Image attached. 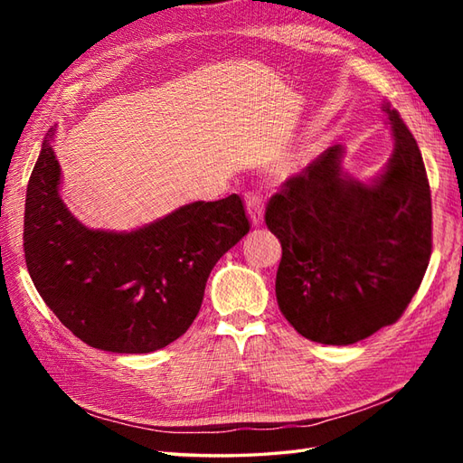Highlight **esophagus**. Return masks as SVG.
Instances as JSON below:
<instances>
[{"instance_id":"esophagus-1","label":"esophagus","mask_w":463,"mask_h":463,"mask_svg":"<svg viewBox=\"0 0 463 463\" xmlns=\"http://www.w3.org/2000/svg\"><path fill=\"white\" fill-rule=\"evenodd\" d=\"M247 213H249V219L254 226H259L264 221V203H262V196L259 193L247 194Z\"/></svg>"}]
</instances>
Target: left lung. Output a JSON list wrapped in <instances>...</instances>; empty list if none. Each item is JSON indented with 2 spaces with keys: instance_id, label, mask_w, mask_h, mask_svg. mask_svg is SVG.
<instances>
[{
  "instance_id": "8db88e82",
  "label": "left lung",
  "mask_w": 463,
  "mask_h": 463,
  "mask_svg": "<svg viewBox=\"0 0 463 463\" xmlns=\"http://www.w3.org/2000/svg\"><path fill=\"white\" fill-rule=\"evenodd\" d=\"M388 115L394 151L368 183L342 166L334 145L284 183L264 221L282 259L277 300L304 338L346 346L394 324L424 279L431 254V196L414 135Z\"/></svg>"
}]
</instances>
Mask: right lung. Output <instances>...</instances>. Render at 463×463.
I'll list each match as a JSON object with an SVG mask.
<instances>
[{
	"label": "right lung",
	"instance_id": "obj_1",
	"mask_svg": "<svg viewBox=\"0 0 463 463\" xmlns=\"http://www.w3.org/2000/svg\"><path fill=\"white\" fill-rule=\"evenodd\" d=\"M47 131L29 176L25 264L39 297L93 348L149 354L189 330L206 279L250 224L239 194L189 203L135 231H95L59 194L61 169Z\"/></svg>",
	"mask_w": 463,
	"mask_h": 463
}]
</instances>
